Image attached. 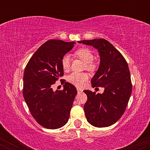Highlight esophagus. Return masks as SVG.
<instances>
[{
	"instance_id": "obj_1",
	"label": "esophagus",
	"mask_w": 150,
	"mask_h": 150,
	"mask_svg": "<svg viewBox=\"0 0 150 150\" xmlns=\"http://www.w3.org/2000/svg\"><path fill=\"white\" fill-rule=\"evenodd\" d=\"M77 92H78V93H81V92H82V89H79V88H77Z\"/></svg>"
}]
</instances>
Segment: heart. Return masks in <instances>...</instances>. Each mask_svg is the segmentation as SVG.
<instances>
[{
  "label": "heart",
  "instance_id": "1",
  "mask_svg": "<svg viewBox=\"0 0 150 150\" xmlns=\"http://www.w3.org/2000/svg\"><path fill=\"white\" fill-rule=\"evenodd\" d=\"M75 56L85 62V68L89 71H94L97 68V64L94 59V53L87 48H80L76 50ZM61 65L63 69L67 71L70 68V58L68 55H65L61 59ZM88 79V75L85 73H72L67 77L69 82L77 87H82Z\"/></svg>",
  "mask_w": 150,
  "mask_h": 150
}]
</instances>
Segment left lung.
Wrapping results in <instances>:
<instances>
[{
  "label": "left lung",
  "instance_id": "left-lung-1",
  "mask_svg": "<svg viewBox=\"0 0 150 150\" xmlns=\"http://www.w3.org/2000/svg\"><path fill=\"white\" fill-rule=\"evenodd\" d=\"M79 43L92 46L98 50L100 64L91 80L92 87H103L102 94L90 90L84 110L87 121L97 128L114 124L125 112L132 93L128 65L123 55L107 40L95 39Z\"/></svg>",
  "mask_w": 150,
  "mask_h": 150
}]
</instances>
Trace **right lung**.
<instances>
[{
  "mask_svg": "<svg viewBox=\"0 0 150 150\" xmlns=\"http://www.w3.org/2000/svg\"><path fill=\"white\" fill-rule=\"evenodd\" d=\"M75 42L51 39L38 49L27 63L23 76V97L36 121L48 129L66 124L77 94L75 87L62 80L63 90L51 88L63 76L61 59Z\"/></svg>",
  "mask_w": 150,
  "mask_h": 150,
  "instance_id": "right-lung-1",
  "label": "right lung"
}]
</instances>
